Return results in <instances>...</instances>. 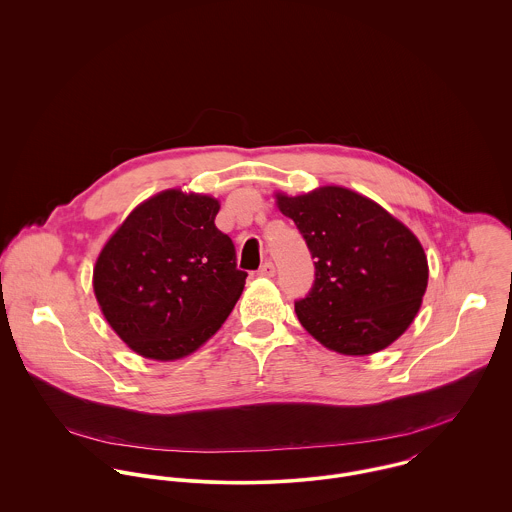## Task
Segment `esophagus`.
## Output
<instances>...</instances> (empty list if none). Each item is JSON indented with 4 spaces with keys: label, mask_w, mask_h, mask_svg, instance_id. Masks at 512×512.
Wrapping results in <instances>:
<instances>
[{
    "label": "esophagus",
    "mask_w": 512,
    "mask_h": 512,
    "mask_svg": "<svg viewBox=\"0 0 512 512\" xmlns=\"http://www.w3.org/2000/svg\"><path fill=\"white\" fill-rule=\"evenodd\" d=\"M258 276H262V278H274V276H276V266H274L272 262L262 264L260 270H258Z\"/></svg>",
    "instance_id": "34e87169"
}]
</instances>
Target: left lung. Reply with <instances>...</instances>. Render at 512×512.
I'll return each instance as SVG.
<instances>
[{
  "instance_id": "8db88e82",
  "label": "left lung",
  "mask_w": 512,
  "mask_h": 512,
  "mask_svg": "<svg viewBox=\"0 0 512 512\" xmlns=\"http://www.w3.org/2000/svg\"><path fill=\"white\" fill-rule=\"evenodd\" d=\"M274 197L315 258L313 288L295 303L303 329L349 357L392 345L412 325L428 288V256L416 234L347 187Z\"/></svg>"
}]
</instances>
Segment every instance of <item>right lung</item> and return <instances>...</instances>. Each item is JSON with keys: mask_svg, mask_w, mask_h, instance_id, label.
<instances>
[{"mask_svg": "<svg viewBox=\"0 0 512 512\" xmlns=\"http://www.w3.org/2000/svg\"><path fill=\"white\" fill-rule=\"evenodd\" d=\"M219 199L165 189L140 203L96 258L92 288L116 335L140 357L177 361L201 349L246 284Z\"/></svg>", "mask_w": 512, "mask_h": 512, "instance_id": "1", "label": "right lung"}]
</instances>
